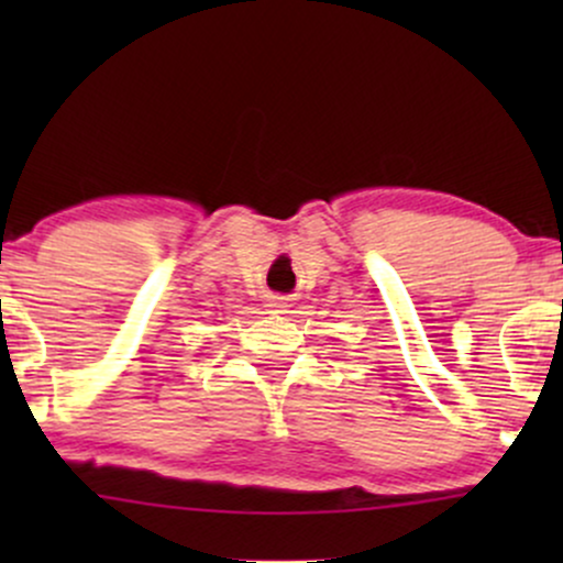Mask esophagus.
Segmentation results:
<instances>
[{
    "instance_id": "esophagus-1",
    "label": "esophagus",
    "mask_w": 563,
    "mask_h": 563,
    "mask_svg": "<svg viewBox=\"0 0 563 563\" xmlns=\"http://www.w3.org/2000/svg\"><path fill=\"white\" fill-rule=\"evenodd\" d=\"M264 307L269 309V312H286L288 309V299L286 296H267V303H264Z\"/></svg>"
}]
</instances>
